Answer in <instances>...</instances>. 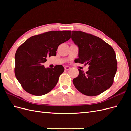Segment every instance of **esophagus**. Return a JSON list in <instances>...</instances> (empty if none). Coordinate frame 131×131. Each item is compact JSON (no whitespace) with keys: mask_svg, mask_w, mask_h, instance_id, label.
Wrapping results in <instances>:
<instances>
[{"mask_svg":"<svg viewBox=\"0 0 131 131\" xmlns=\"http://www.w3.org/2000/svg\"><path fill=\"white\" fill-rule=\"evenodd\" d=\"M64 68H65V70H68L70 69V67H69V66H66V67H64Z\"/></svg>","mask_w":131,"mask_h":131,"instance_id":"34e87169","label":"esophagus"}]
</instances>
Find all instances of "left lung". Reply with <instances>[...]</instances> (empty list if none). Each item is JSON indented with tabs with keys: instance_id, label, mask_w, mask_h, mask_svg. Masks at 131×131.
Returning <instances> with one entry per match:
<instances>
[{
	"instance_id": "8db88e82",
	"label": "left lung",
	"mask_w": 131,
	"mask_h": 131,
	"mask_svg": "<svg viewBox=\"0 0 131 131\" xmlns=\"http://www.w3.org/2000/svg\"><path fill=\"white\" fill-rule=\"evenodd\" d=\"M72 39L79 47L77 63L89 64L86 73L78 69L73 79L77 89L88 96H96L110 88L117 69L113 47L98 37L81 31H72Z\"/></svg>"
}]
</instances>
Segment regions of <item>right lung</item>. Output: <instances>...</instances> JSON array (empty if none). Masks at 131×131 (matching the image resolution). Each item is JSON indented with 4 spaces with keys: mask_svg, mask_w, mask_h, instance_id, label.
<instances>
[{
    "mask_svg": "<svg viewBox=\"0 0 131 131\" xmlns=\"http://www.w3.org/2000/svg\"><path fill=\"white\" fill-rule=\"evenodd\" d=\"M70 30L50 31L31 37L18 47L15 54V74L22 88L34 96L52 90L64 70L61 65L45 68L46 58L56 56L58 46L69 40Z\"/></svg>",
    "mask_w": 131,
    "mask_h": 131,
    "instance_id": "right-lung-1",
    "label": "right lung"
}]
</instances>
